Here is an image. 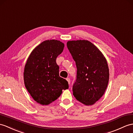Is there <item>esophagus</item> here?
Listing matches in <instances>:
<instances>
[{
	"label": "esophagus",
	"instance_id": "1",
	"mask_svg": "<svg viewBox=\"0 0 133 133\" xmlns=\"http://www.w3.org/2000/svg\"><path fill=\"white\" fill-rule=\"evenodd\" d=\"M66 80H67V81L68 82V83H69V84H70V79L69 78H66Z\"/></svg>",
	"mask_w": 133,
	"mask_h": 133
}]
</instances>
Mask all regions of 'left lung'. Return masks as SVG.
I'll return each instance as SVG.
<instances>
[{"label":"left lung","instance_id":"obj_1","mask_svg":"<svg viewBox=\"0 0 133 133\" xmlns=\"http://www.w3.org/2000/svg\"><path fill=\"white\" fill-rule=\"evenodd\" d=\"M67 46L77 68L73 95L81 103L92 105L103 96L108 84L107 59L99 49L88 40L68 41Z\"/></svg>","mask_w":133,"mask_h":133}]
</instances>
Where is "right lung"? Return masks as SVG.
Here are the masks:
<instances>
[{
	"mask_svg": "<svg viewBox=\"0 0 133 133\" xmlns=\"http://www.w3.org/2000/svg\"><path fill=\"white\" fill-rule=\"evenodd\" d=\"M64 46L58 40H46L33 49L27 59L24 71L25 86L33 99L41 105L51 103L63 89L69 88L67 81L59 76L56 63Z\"/></svg>",
	"mask_w": 133,
	"mask_h": 133,
	"instance_id": "obj_1",
	"label": "right lung"
}]
</instances>
